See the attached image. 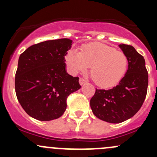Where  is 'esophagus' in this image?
I'll return each instance as SVG.
<instances>
[{"label":"esophagus","instance_id":"obj_1","mask_svg":"<svg viewBox=\"0 0 157 157\" xmlns=\"http://www.w3.org/2000/svg\"><path fill=\"white\" fill-rule=\"evenodd\" d=\"M79 83H80V85H83L85 83H86V80H85L83 78H81V77H80V80H79Z\"/></svg>","mask_w":157,"mask_h":157}]
</instances>
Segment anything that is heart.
Returning a JSON list of instances; mask_svg holds the SVG:
<instances>
[{"label":"heart","mask_w":157,"mask_h":157,"mask_svg":"<svg viewBox=\"0 0 157 157\" xmlns=\"http://www.w3.org/2000/svg\"><path fill=\"white\" fill-rule=\"evenodd\" d=\"M67 63L71 73L76 74L90 68V76L100 87L116 85L127 72L128 58L122 52L99 43H91L77 50L69 51Z\"/></svg>","instance_id":"obj_1"}]
</instances>
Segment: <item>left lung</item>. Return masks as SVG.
<instances>
[{
  "mask_svg": "<svg viewBox=\"0 0 157 157\" xmlns=\"http://www.w3.org/2000/svg\"><path fill=\"white\" fill-rule=\"evenodd\" d=\"M119 47L128 58V68L116 86L97 90L90 99L93 113L109 123H121L134 116L146 98L148 73L145 60L133 46L121 44Z\"/></svg>",
  "mask_w": 157,
  "mask_h": 157,
  "instance_id": "8db88e82",
  "label": "left lung"
}]
</instances>
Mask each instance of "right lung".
Listing matches in <instances>:
<instances>
[{
    "instance_id": "obj_1",
    "label": "right lung",
    "mask_w": 157,
    "mask_h": 157,
    "mask_svg": "<svg viewBox=\"0 0 157 157\" xmlns=\"http://www.w3.org/2000/svg\"><path fill=\"white\" fill-rule=\"evenodd\" d=\"M72 40L60 39L35 44L20 55L15 76V91L25 112L39 121L61 117L67 98L81 87L79 77L65 70V55Z\"/></svg>"
}]
</instances>
